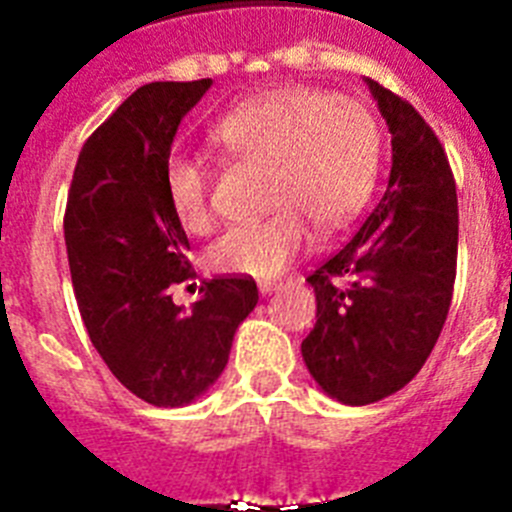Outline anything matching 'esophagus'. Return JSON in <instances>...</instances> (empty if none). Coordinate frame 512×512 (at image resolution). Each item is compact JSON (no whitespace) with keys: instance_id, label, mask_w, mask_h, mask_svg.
Here are the masks:
<instances>
[{"instance_id":"obj_1","label":"esophagus","mask_w":512,"mask_h":512,"mask_svg":"<svg viewBox=\"0 0 512 512\" xmlns=\"http://www.w3.org/2000/svg\"><path fill=\"white\" fill-rule=\"evenodd\" d=\"M281 287H284L281 281H263V284H260V295H271V292H276V289Z\"/></svg>"}]
</instances>
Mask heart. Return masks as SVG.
<instances>
[{
  "instance_id": "obj_1",
  "label": "heart",
  "mask_w": 512,
  "mask_h": 512,
  "mask_svg": "<svg viewBox=\"0 0 512 512\" xmlns=\"http://www.w3.org/2000/svg\"><path fill=\"white\" fill-rule=\"evenodd\" d=\"M212 140L233 162L263 164V196L273 212L220 236L207 252L215 273L273 279L308 252L311 228H348L380 180V130L350 98L313 87H279L233 106L212 127ZM215 172L201 156L175 151L164 164V191L185 233L215 225Z\"/></svg>"
}]
</instances>
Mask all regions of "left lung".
<instances>
[{
	"label": "left lung",
	"instance_id": "left-lung-1",
	"mask_svg": "<svg viewBox=\"0 0 512 512\" xmlns=\"http://www.w3.org/2000/svg\"><path fill=\"white\" fill-rule=\"evenodd\" d=\"M388 122V191L345 247L308 276L313 380L350 406L374 404L420 372L444 329L457 276V185L441 140L409 100L366 79Z\"/></svg>",
	"mask_w": 512,
	"mask_h": 512
}]
</instances>
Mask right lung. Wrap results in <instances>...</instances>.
Wrapping results in <instances>:
<instances>
[{"mask_svg":"<svg viewBox=\"0 0 512 512\" xmlns=\"http://www.w3.org/2000/svg\"><path fill=\"white\" fill-rule=\"evenodd\" d=\"M209 84L151 82L132 92L82 146L63 217L87 335L116 380L154 406L199 398L223 374L233 335L257 305L249 276L207 279L191 311L170 295L193 268L164 164L177 124Z\"/></svg>","mask_w":512,"mask_h":512,"instance_id":"obj_1","label":"right lung"}]
</instances>
